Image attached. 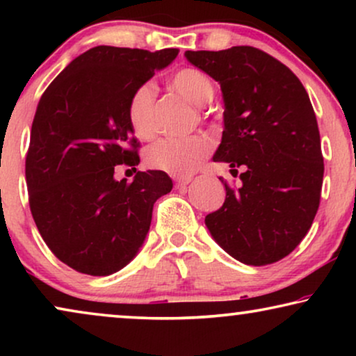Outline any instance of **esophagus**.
Listing matches in <instances>:
<instances>
[{
	"instance_id": "1",
	"label": "esophagus",
	"mask_w": 356,
	"mask_h": 356,
	"mask_svg": "<svg viewBox=\"0 0 356 356\" xmlns=\"http://www.w3.org/2000/svg\"><path fill=\"white\" fill-rule=\"evenodd\" d=\"M175 181H177V186L178 188H184V186H188V184L193 181V178L191 177H179V178L175 179Z\"/></svg>"
}]
</instances>
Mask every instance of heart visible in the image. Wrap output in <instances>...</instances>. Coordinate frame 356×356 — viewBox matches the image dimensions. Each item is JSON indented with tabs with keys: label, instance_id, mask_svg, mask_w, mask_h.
Masks as SVG:
<instances>
[{
	"label": "heart",
	"instance_id": "obj_1",
	"mask_svg": "<svg viewBox=\"0 0 356 356\" xmlns=\"http://www.w3.org/2000/svg\"><path fill=\"white\" fill-rule=\"evenodd\" d=\"M172 86L193 105L202 106L212 99V82L197 70H181L173 76ZM154 102L152 84H143L133 92L128 104V120L134 134L149 139L154 134ZM211 152V144L202 136L189 138H167L150 145L145 152V163L150 168L170 173L173 177H188L201 167Z\"/></svg>",
	"mask_w": 356,
	"mask_h": 356
}]
</instances>
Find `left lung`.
Returning a JSON list of instances; mask_svg holds the SVG:
<instances>
[{
	"label": "left lung",
	"mask_w": 356,
	"mask_h": 356,
	"mask_svg": "<svg viewBox=\"0 0 356 356\" xmlns=\"http://www.w3.org/2000/svg\"><path fill=\"white\" fill-rule=\"evenodd\" d=\"M220 84L223 133L213 162L236 168L225 202L206 217L217 245L248 266L289 256L313 225L324 177L318 121L308 92L285 65L252 47L186 51Z\"/></svg>",
	"instance_id": "left-lung-1"
}]
</instances>
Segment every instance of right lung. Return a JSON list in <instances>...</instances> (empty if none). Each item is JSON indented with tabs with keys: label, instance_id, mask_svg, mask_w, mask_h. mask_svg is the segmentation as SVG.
Returning a JSON list of instances; mask_svg holds the SVG:
<instances>
[{
	"label": "right lung",
	"instance_id": "1",
	"mask_svg": "<svg viewBox=\"0 0 356 356\" xmlns=\"http://www.w3.org/2000/svg\"><path fill=\"white\" fill-rule=\"evenodd\" d=\"M178 51L94 47L38 102L26 159L29 204L43 241L77 272L100 277L128 266L144 245L155 201L172 191L160 170L138 172L131 183L113 175L116 165L139 163L131 95Z\"/></svg>",
	"mask_w": 356,
	"mask_h": 356
}]
</instances>
